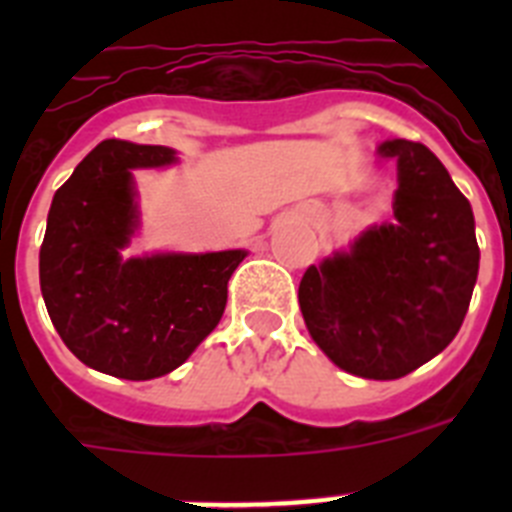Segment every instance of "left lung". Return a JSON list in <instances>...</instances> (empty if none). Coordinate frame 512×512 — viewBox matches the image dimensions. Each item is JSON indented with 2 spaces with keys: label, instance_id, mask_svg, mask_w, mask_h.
Here are the masks:
<instances>
[{
  "label": "left lung",
  "instance_id": "left-lung-1",
  "mask_svg": "<svg viewBox=\"0 0 512 512\" xmlns=\"http://www.w3.org/2000/svg\"><path fill=\"white\" fill-rule=\"evenodd\" d=\"M379 153L397 161L395 220L307 266L300 310L333 364L364 379H400L459 333L479 246L469 200L436 153L413 140H387Z\"/></svg>",
  "mask_w": 512,
  "mask_h": 512
}]
</instances>
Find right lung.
Returning a JSON list of instances; mask_svg holds the SVG:
<instances>
[{
    "label": "right lung",
    "mask_w": 512,
    "mask_h": 512,
    "mask_svg": "<svg viewBox=\"0 0 512 512\" xmlns=\"http://www.w3.org/2000/svg\"><path fill=\"white\" fill-rule=\"evenodd\" d=\"M174 151L102 140L53 194L40 292L71 354L120 379H156L189 359L223 318L243 251L122 259L138 225L130 169Z\"/></svg>",
    "instance_id": "right-lung-1"
}]
</instances>
